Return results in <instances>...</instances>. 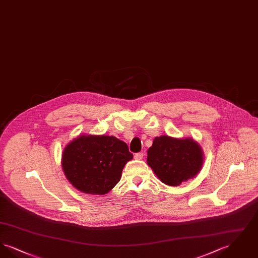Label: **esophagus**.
Returning <instances> with one entry per match:
<instances>
[{
  "label": "esophagus",
  "instance_id": "1",
  "mask_svg": "<svg viewBox=\"0 0 258 258\" xmlns=\"http://www.w3.org/2000/svg\"><path fill=\"white\" fill-rule=\"evenodd\" d=\"M143 156H144L143 153H137V154L135 155V160H142Z\"/></svg>",
  "mask_w": 258,
  "mask_h": 258
}]
</instances>
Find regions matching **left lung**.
Instances as JSON below:
<instances>
[{"label": "left lung", "instance_id": "1", "mask_svg": "<svg viewBox=\"0 0 258 258\" xmlns=\"http://www.w3.org/2000/svg\"><path fill=\"white\" fill-rule=\"evenodd\" d=\"M148 165L167 185H180L195 178L203 164V152L191 138L156 137L148 149Z\"/></svg>", "mask_w": 258, "mask_h": 258}]
</instances>
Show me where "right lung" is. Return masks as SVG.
I'll use <instances>...</instances> for the list:
<instances>
[{
  "instance_id": "right-lung-1",
  "label": "right lung",
  "mask_w": 258,
  "mask_h": 258,
  "mask_svg": "<svg viewBox=\"0 0 258 258\" xmlns=\"http://www.w3.org/2000/svg\"><path fill=\"white\" fill-rule=\"evenodd\" d=\"M134 156L115 136L83 135L62 151L61 167L67 179L88 195H106L118 184L125 163Z\"/></svg>"
}]
</instances>
